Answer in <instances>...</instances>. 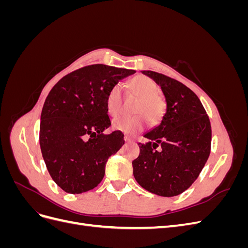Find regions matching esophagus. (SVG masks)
Here are the masks:
<instances>
[{
  "label": "esophagus",
  "mask_w": 248,
  "mask_h": 248,
  "mask_svg": "<svg viewBox=\"0 0 248 248\" xmlns=\"http://www.w3.org/2000/svg\"><path fill=\"white\" fill-rule=\"evenodd\" d=\"M124 140H125L126 142H131V141H133V140H132L131 138H129L128 136H125V137H124Z\"/></svg>",
  "instance_id": "obj_1"
}]
</instances>
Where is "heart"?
<instances>
[{"mask_svg":"<svg viewBox=\"0 0 248 248\" xmlns=\"http://www.w3.org/2000/svg\"><path fill=\"white\" fill-rule=\"evenodd\" d=\"M129 91L138 96L134 104V116L118 117L112 122V128L128 134H137L145 126V119L150 125L159 123L166 111V101L163 97L157 93V84L145 76H138L128 82ZM106 107L108 115L117 116L121 109V87L112 86L108 92Z\"/></svg>","mask_w":248,"mask_h":248,"instance_id":"1","label":"heart"}]
</instances>
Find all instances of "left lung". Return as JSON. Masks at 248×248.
Wrapping results in <instances>:
<instances>
[{
	"instance_id": "1",
	"label": "left lung",
	"mask_w": 248,
	"mask_h": 248,
	"mask_svg": "<svg viewBox=\"0 0 248 248\" xmlns=\"http://www.w3.org/2000/svg\"><path fill=\"white\" fill-rule=\"evenodd\" d=\"M160 86L167 101L161 122L145 134L140 155L132 161L133 176L146 190L175 197L196 181L211 150V125L199 97L182 82L144 70Z\"/></svg>"
}]
</instances>
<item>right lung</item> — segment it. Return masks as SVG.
<instances>
[{"label": "right lung", "instance_id": "right-lung-1", "mask_svg": "<svg viewBox=\"0 0 248 248\" xmlns=\"http://www.w3.org/2000/svg\"><path fill=\"white\" fill-rule=\"evenodd\" d=\"M134 70L103 64L82 67L50 90L41 112L39 141L56 184L68 193L98 185L108 157L124 145V134H104L110 126L106 99L109 89Z\"/></svg>", "mask_w": 248, "mask_h": 248}]
</instances>
